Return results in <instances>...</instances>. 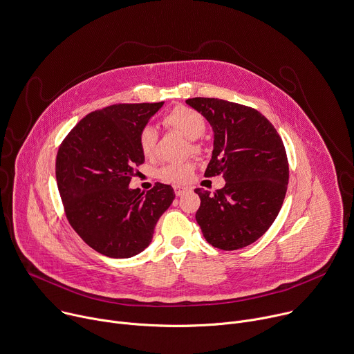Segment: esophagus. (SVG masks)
Segmentation results:
<instances>
[{
    "label": "esophagus",
    "instance_id": "esophagus-1",
    "mask_svg": "<svg viewBox=\"0 0 354 354\" xmlns=\"http://www.w3.org/2000/svg\"><path fill=\"white\" fill-rule=\"evenodd\" d=\"M188 191H189L188 187H183V185H176V187H174V192H176L177 196H181V195H184V194L188 192Z\"/></svg>",
    "mask_w": 354,
    "mask_h": 354
}]
</instances>
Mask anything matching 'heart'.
I'll use <instances>...</instances> for the list:
<instances>
[{
	"label": "heart",
	"mask_w": 354,
	"mask_h": 354,
	"mask_svg": "<svg viewBox=\"0 0 354 354\" xmlns=\"http://www.w3.org/2000/svg\"><path fill=\"white\" fill-rule=\"evenodd\" d=\"M165 124L173 129H177L181 132L185 138L189 140L199 139L203 132L206 131V122L203 117L194 109L178 106L173 109L166 117ZM156 142H158V131L148 125L139 133V147L142 153L147 158H152L156 151ZM191 151L198 152L199 147L192 142ZM194 173V166L191 163H178V165H167L160 169L159 176L162 180L173 183V184H184L189 181Z\"/></svg>",
	"instance_id": "b5f03b06"
}]
</instances>
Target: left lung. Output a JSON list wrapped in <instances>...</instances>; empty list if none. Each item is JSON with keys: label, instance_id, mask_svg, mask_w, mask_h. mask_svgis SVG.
Instances as JSON below:
<instances>
[{"label": "left lung", "instance_id": "8db88e82", "mask_svg": "<svg viewBox=\"0 0 354 354\" xmlns=\"http://www.w3.org/2000/svg\"><path fill=\"white\" fill-rule=\"evenodd\" d=\"M187 104L214 129V151L205 176L222 174L226 184L214 195L195 192V219L205 240L233 251L257 241L274 222L289 184V163L274 127L257 110L222 99L194 97Z\"/></svg>", "mask_w": 354, "mask_h": 354}]
</instances>
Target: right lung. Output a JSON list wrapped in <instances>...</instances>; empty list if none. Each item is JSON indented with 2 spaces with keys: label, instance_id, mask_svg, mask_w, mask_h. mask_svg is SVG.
Wrapping results in <instances>:
<instances>
[{
  "label": "right lung",
  "instance_id": "right-lung-1",
  "mask_svg": "<svg viewBox=\"0 0 354 354\" xmlns=\"http://www.w3.org/2000/svg\"><path fill=\"white\" fill-rule=\"evenodd\" d=\"M163 104H114L91 113L58 149L55 178L66 219L106 257L142 252L176 196L171 185L160 183L147 194L129 187L135 167L145 162L139 133Z\"/></svg>",
  "mask_w": 354,
  "mask_h": 354
}]
</instances>
